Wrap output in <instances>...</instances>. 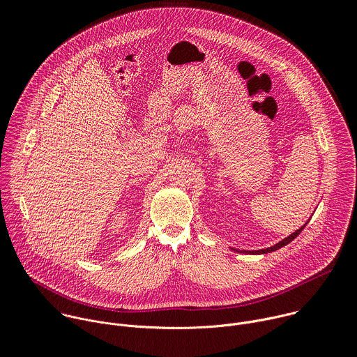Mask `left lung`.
Listing matches in <instances>:
<instances>
[{
	"label": "left lung",
	"instance_id": "left-lung-1",
	"mask_svg": "<svg viewBox=\"0 0 357 357\" xmlns=\"http://www.w3.org/2000/svg\"><path fill=\"white\" fill-rule=\"evenodd\" d=\"M308 223V222H307ZM307 223H305L301 229H298L295 233H292L291 236H288L287 238H284V240H281L280 243H277L275 245H273V247H268V248H264V250H254V251H247V250H236V251H238V252H247V254H267V252H271V251H275V250H278V248H281L282 245H287L289 241H292L302 230H303V227L307 226Z\"/></svg>",
	"mask_w": 357,
	"mask_h": 357
}]
</instances>
